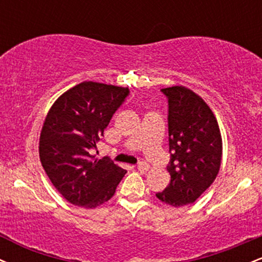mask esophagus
<instances>
[{
    "mask_svg": "<svg viewBox=\"0 0 262 262\" xmlns=\"http://www.w3.org/2000/svg\"><path fill=\"white\" fill-rule=\"evenodd\" d=\"M137 167L140 172H145V171L149 170V164L146 161H140L139 164L137 165Z\"/></svg>",
    "mask_w": 262,
    "mask_h": 262,
    "instance_id": "1",
    "label": "esophagus"
}]
</instances>
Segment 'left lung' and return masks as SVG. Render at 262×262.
<instances>
[{
  "label": "left lung",
  "instance_id": "left-lung-1",
  "mask_svg": "<svg viewBox=\"0 0 262 262\" xmlns=\"http://www.w3.org/2000/svg\"><path fill=\"white\" fill-rule=\"evenodd\" d=\"M167 100L170 185L156 197L172 207L193 203L218 175L222 137L217 119L200 96L183 86L162 89Z\"/></svg>",
  "mask_w": 262,
  "mask_h": 262
}]
</instances>
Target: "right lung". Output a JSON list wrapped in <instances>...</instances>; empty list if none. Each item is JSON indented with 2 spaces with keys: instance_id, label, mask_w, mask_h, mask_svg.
<instances>
[{
  "instance_id": "add662e5",
  "label": "right lung",
  "mask_w": 262,
  "mask_h": 262,
  "mask_svg": "<svg viewBox=\"0 0 262 262\" xmlns=\"http://www.w3.org/2000/svg\"><path fill=\"white\" fill-rule=\"evenodd\" d=\"M129 93L128 87L86 81L60 96L45 118L41 165L54 187L75 206L95 208L107 202L127 173L110 158L93 161L91 151Z\"/></svg>"
}]
</instances>
